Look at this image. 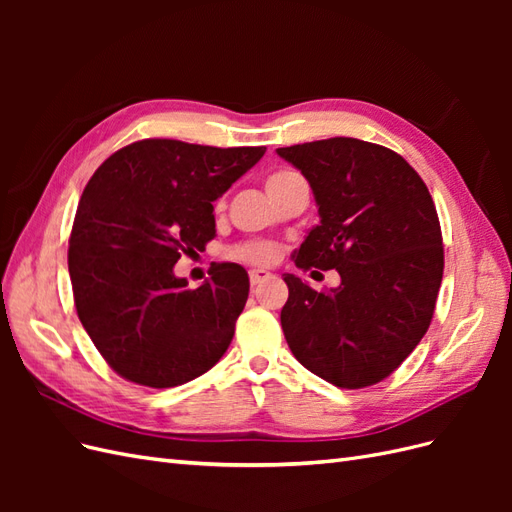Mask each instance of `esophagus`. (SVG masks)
<instances>
[{"instance_id": "34e87169", "label": "esophagus", "mask_w": 512, "mask_h": 512, "mask_svg": "<svg viewBox=\"0 0 512 512\" xmlns=\"http://www.w3.org/2000/svg\"><path fill=\"white\" fill-rule=\"evenodd\" d=\"M269 277H271V273L265 271V269H252V271H250V284H252V286H258L260 282L269 280Z\"/></svg>"}]
</instances>
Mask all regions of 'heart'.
<instances>
[{"mask_svg": "<svg viewBox=\"0 0 512 512\" xmlns=\"http://www.w3.org/2000/svg\"><path fill=\"white\" fill-rule=\"evenodd\" d=\"M299 177L297 173H292V170H275L267 177V192L273 194L275 190H280L282 185H286L290 179ZM224 203H218V207H222ZM230 258L241 260V262H250V265H269V262L275 260L277 250L273 243H265V241H250V243H241L237 247H232Z\"/></svg>", "mask_w": 512, "mask_h": 512, "instance_id": "obj_1", "label": "heart"}]
</instances>
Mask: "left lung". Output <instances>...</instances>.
Wrapping results in <instances>:
<instances>
[{
  "label": "left lung",
  "mask_w": 512,
  "mask_h": 512,
  "mask_svg": "<svg viewBox=\"0 0 512 512\" xmlns=\"http://www.w3.org/2000/svg\"><path fill=\"white\" fill-rule=\"evenodd\" d=\"M277 156L301 170L320 213L294 265L342 277L314 290L284 275L286 342L339 389L376 384L408 359L433 318L444 271L436 205L416 170L382 145L335 136Z\"/></svg>",
  "instance_id": "8db88e82"
}]
</instances>
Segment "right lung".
I'll return each instance as SVG.
<instances>
[{"label":"right lung","instance_id":"right-lung-1","mask_svg":"<svg viewBox=\"0 0 512 512\" xmlns=\"http://www.w3.org/2000/svg\"><path fill=\"white\" fill-rule=\"evenodd\" d=\"M265 151L145 138L115 151L85 185L68 250L74 305L121 378L170 389L222 359L250 292L245 269L222 262L188 288L173 267L205 250L213 200Z\"/></svg>","mask_w":512,"mask_h":512}]
</instances>
